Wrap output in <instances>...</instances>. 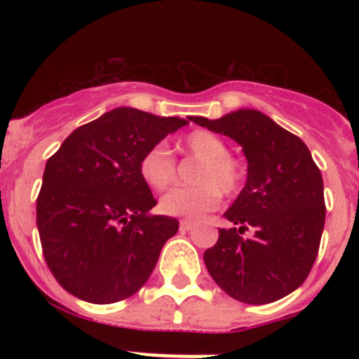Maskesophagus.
Segmentation results:
<instances>
[{"mask_svg": "<svg viewBox=\"0 0 359 359\" xmlns=\"http://www.w3.org/2000/svg\"><path fill=\"white\" fill-rule=\"evenodd\" d=\"M194 227L193 222H189V220H182L180 222V231H191Z\"/></svg>", "mask_w": 359, "mask_h": 359, "instance_id": "esophagus-1", "label": "esophagus"}]
</instances>
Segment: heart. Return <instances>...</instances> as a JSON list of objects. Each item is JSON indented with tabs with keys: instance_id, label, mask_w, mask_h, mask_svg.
I'll return each instance as SVG.
<instances>
[{
	"instance_id": "b5f03b06",
	"label": "heart",
	"mask_w": 359,
	"mask_h": 359,
	"mask_svg": "<svg viewBox=\"0 0 359 359\" xmlns=\"http://www.w3.org/2000/svg\"><path fill=\"white\" fill-rule=\"evenodd\" d=\"M180 151L200 159L194 186H179L170 189L159 201L165 215L186 220L200 219L203 213L215 210L222 193L233 196L243 182V166L229 156V147L220 137L198 130L180 142ZM177 163L165 144H156L144 153L139 172L151 189L163 191L175 180Z\"/></svg>"
}]
</instances>
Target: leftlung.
<instances>
[{
	"mask_svg": "<svg viewBox=\"0 0 359 359\" xmlns=\"http://www.w3.org/2000/svg\"><path fill=\"white\" fill-rule=\"evenodd\" d=\"M189 119L236 140L248 161L247 184L224 213L234 227L219 229L203 255L210 276L240 302L283 299L306 281L320 250L327 212L320 168L299 137L260 111Z\"/></svg>",
	"mask_w": 359,
	"mask_h": 359,
	"instance_id": "8db88e82",
	"label": "left lung"
}]
</instances>
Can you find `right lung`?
Returning a JSON list of instances; mask_svg holds the SVG:
<instances>
[{"label":"right lung","mask_w":359,"mask_h":359,"mask_svg":"<svg viewBox=\"0 0 359 359\" xmlns=\"http://www.w3.org/2000/svg\"><path fill=\"white\" fill-rule=\"evenodd\" d=\"M186 123L118 107L76 128L48 158L36 226L46 266L71 295L112 304L149 280L179 222L147 213L156 200L139 165Z\"/></svg>","instance_id":"right-lung-1"}]
</instances>
